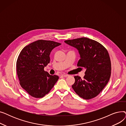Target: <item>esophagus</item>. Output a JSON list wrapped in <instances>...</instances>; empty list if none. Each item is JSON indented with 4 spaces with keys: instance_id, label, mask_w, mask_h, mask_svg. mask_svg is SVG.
I'll return each instance as SVG.
<instances>
[{
    "instance_id": "esophagus-1",
    "label": "esophagus",
    "mask_w": 126,
    "mask_h": 126,
    "mask_svg": "<svg viewBox=\"0 0 126 126\" xmlns=\"http://www.w3.org/2000/svg\"><path fill=\"white\" fill-rule=\"evenodd\" d=\"M68 76V75H61V77H67Z\"/></svg>"
}]
</instances>
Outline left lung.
<instances>
[{
	"instance_id": "1",
	"label": "left lung",
	"mask_w": 126,
	"mask_h": 126,
	"mask_svg": "<svg viewBox=\"0 0 126 126\" xmlns=\"http://www.w3.org/2000/svg\"><path fill=\"white\" fill-rule=\"evenodd\" d=\"M76 48L80 55L77 66L86 69L84 79L75 76L72 85L76 93L85 100L96 96L108 83L111 65L107 50L99 42L82 37L64 41Z\"/></svg>"
}]
</instances>
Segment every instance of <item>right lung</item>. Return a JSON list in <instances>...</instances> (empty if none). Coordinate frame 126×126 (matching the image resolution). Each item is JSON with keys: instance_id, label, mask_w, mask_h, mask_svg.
<instances>
[{"instance_id": "right-lung-1", "label": "right lung", "mask_w": 126, "mask_h": 126, "mask_svg": "<svg viewBox=\"0 0 126 126\" xmlns=\"http://www.w3.org/2000/svg\"><path fill=\"white\" fill-rule=\"evenodd\" d=\"M61 44L39 40L22 49L16 62L20 85L32 96L41 98L47 94L59 79L44 70L49 63L51 50Z\"/></svg>"}]
</instances>
